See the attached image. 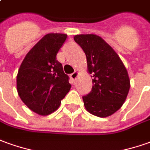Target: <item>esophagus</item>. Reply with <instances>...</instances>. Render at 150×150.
I'll list each match as a JSON object with an SVG mask.
<instances>
[{
    "mask_svg": "<svg viewBox=\"0 0 150 150\" xmlns=\"http://www.w3.org/2000/svg\"><path fill=\"white\" fill-rule=\"evenodd\" d=\"M77 75H78V73H77V72H74V73H72V74L70 75V77H71V79L74 81L76 79H77Z\"/></svg>",
    "mask_w": 150,
    "mask_h": 150,
    "instance_id": "34e87169",
    "label": "esophagus"
}]
</instances>
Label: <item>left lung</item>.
Masks as SVG:
<instances>
[{"instance_id": "8db88e82", "label": "left lung", "mask_w": 150, "mask_h": 150, "mask_svg": "<svg viewBox=\"0 0 150 150\" xmlns=\"http://www.w3.org/2000/svg\"><path fill=\"white\" fill-rule=\"evenodd\" d=\"M74 41L85 52L92 89L82 96L86 110L100 117L110 116L122 106L130 89L127 71L117 54L99 36L81 34Z\"/></svg>"}]
</instances>
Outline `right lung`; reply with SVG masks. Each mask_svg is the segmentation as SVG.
Wrapping results in <instances>:
<instances>
[{
  "instance_id": "right-lung-1",
  "label": "right lung",
  "mask_w": 150,
  "mask_h": 150,
  "mask_svg": "<svg viewBox=\"0 0 150 150\" xmlns=\"http://www.w3.org/2000/svg\"><path fill=\"white\" fill-rule=\"evenodd\" d=\"M66 39V34H46L27 54L18 69V96L40 115L55 111L71 88L69 76L56 59Z\"/></svg>"
}]
</instances>
